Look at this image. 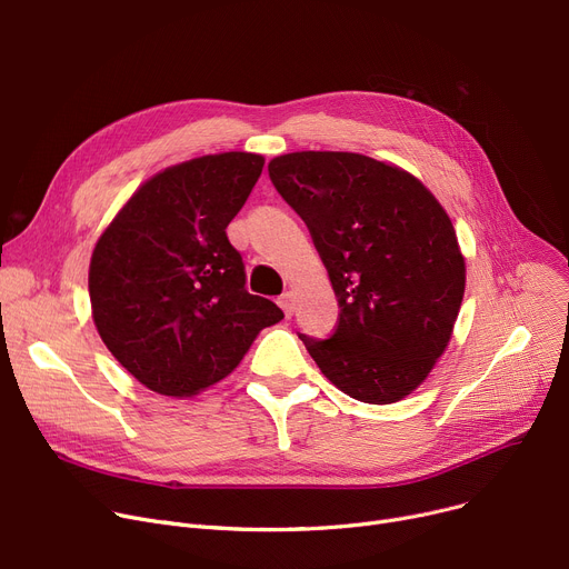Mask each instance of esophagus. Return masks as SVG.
<instances>
[{"label": "esophagus", "mask_w": 569, "mask_h": 569, "mask_svg": "<svg viewBox=\"0 0 569 569\" xmlns=\"http://www.w3.org/2000/svg\"><path fill=\"white\" fill-rule=\"evenodd\" d=\"M279 307L283 309L286 318H290L292 311H295V295H292V292H283V295L279 297Z\"/></svg>", "instance_id": "obj_1"}]
</instances>
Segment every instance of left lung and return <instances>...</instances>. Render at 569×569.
Returning <instances> with one entry per match:
<instances>
[{"label": "left lung", "instance_id": "1", "mask_svg": "<svg viewBox=\"0 0 569 569\" xmlns=\"http://www.w3.org/2000/svg\"><path fill=\"white\" fill-rule=\"evenodd\" d=\"M301 217L338 297L329 338L299 333L331 385L389 405L443 355L465 295L456 229L411 173L359 153L301 150L268 167Z\"/></svg>", "mask_w": 569, "mask_h": 569}]
</instances>
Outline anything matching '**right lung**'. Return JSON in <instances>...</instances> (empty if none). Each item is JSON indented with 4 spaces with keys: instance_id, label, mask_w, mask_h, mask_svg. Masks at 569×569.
I'll return each mask as SVG.
<instances>
[{
    "instance_id": "add662e5",
    "label": "right lung",
    "mask_w": 569,
    "mask_h": 569,
    "mask_svg": "<svg viewBox=\"0 0 569 569\" xmlns=\"http://www.w3.org/2000/svg\"><path fill=\"white\" fill-rule=\"evenodd\" d=\"M262 156L221 153L143 182L100 236L89 270L93 322L141 385L184 398L223 380L283 311L251 295L226 226L242 210Z\"/></svg>"
}]
</instances>
